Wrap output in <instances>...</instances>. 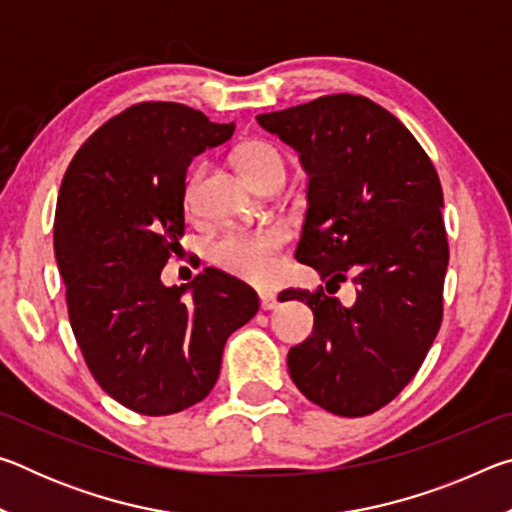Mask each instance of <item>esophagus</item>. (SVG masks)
Segmentation results:
<instances>
[{"mask_svg": "<svg viewBox=\"0 0 512 512\" xmlns=\"http://www.w3.org/2000/svg\"><path fill=\"white\" fill-rule=\"evenodd\" d=\"M259 302H262L264 311H271V309L277 307V296L271 291H262V293H259Z\"/></svg>", "mask_w": 512, "mask_h": 512, "instance_id": "1", "label": "esophagus"}]
</instances>
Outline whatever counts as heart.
Listing matches in <instances>:
<instances>
[{
    "label": "heart",
    "mask_w": 512,
    "mask_h": 512,
    "mask_svg": "<svg viewBox=\"0 0 512 512\" xmlns=\"http://www.w3.org/2000/svg\"><path fill=\"white\" fill-rule=\"evenodd\" d=\"M239 169L246 173L250 183L257 185L268 176H284L287 162L282 151L273 142L250 140L244 142L235 153ZM203 178V167L189 173L185 185V203L192 205L196 187ZM287 241L282 228H268L259 232H228L212 244V259L223 271L241 277L253 284H268L280 271V248Z\"/></svg>",
    "instance_id": "obj_1"
}]
</instances>
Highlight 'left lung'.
I'll list each match as a JSON object with an SVG mask.
<instances>
[{"label": "left lung", "mask_w": 512, "mask_h": 512, "mask_svg": "<svg viewBox=\"0 0 512 512\" xmlns=\"http://www.w3.org/2000/svg\"><path fill=\"white\" fill-rule=\"evenodd\" d=\"M257 121L298 151L309 176L296 259L316 268L327 292L348 272L358 287L352 306L323 289H289L284 300L314 311V332L289 350V375L329 413L370 415L415 377L443 320L449 248L438 173L409 128L359 94Z\"/></svg>", "instance_id": "left-lung-1"}]
</instances>
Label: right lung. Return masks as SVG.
I'll use <instances>...</instances> for the list:
<instances>
[{
  "mask_svg": "<svg viewBox=\"0 0 512 512\" xmlns=\"http://www.w3.org/2000/svg\"><path fill=\"white\" fill-rule=\"evenodd\" d=\"M232 133L183 103H137L85 140L60 185L54 253L69 323L92 377L135 413L205 400L225 341L259 309L248 284L216 268L180 287L160 280L185 235L189 162Z\"/></svg>",
  "mask_w": 512,
  "mask_h": 512,
  "instance_id": "add662e5",
  "label": "right lung"
}]
</instances>
